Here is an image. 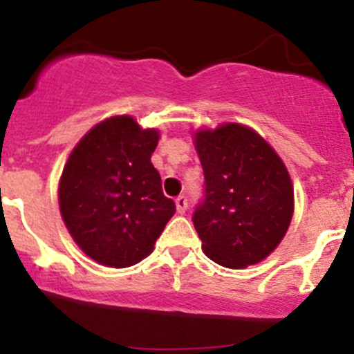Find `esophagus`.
<instances>
[{"mask_svg": "<svg viewBox=\"0 0 354 354\" xmlns=\"http://www.w3.org/2000/svg\"><path fill=\"white\" fill-rule=\"evenodd\" d=\"M174 202H176V210H178V214H185V212H187V209H188V200H187V197H185V195H180V197L174 200Z\"/></svg>", "mask_w": 354, "mask_h": 354, "instance_id": "esophagus-1", "label": "esophagus"}]
</instances>
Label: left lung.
Returning a JSON list of instances; mask_svg holds the SVG:
<instances>
[{
	"instance_id": "8db88e82",
	"label": "left lung",
	"mask_w": 354,
	"mask_h": 354,
	"mask_svg": "<svg viewBox=\"0 0 354 354\" xmlns=\"http://www.w3.org/2000/svg\"><path fill=\"white\" fill-rule=\"evenodd\" d=\"M195 149L205 183L192 221L203 253L227 269L262 262L295 210L286 166L255 130L238 123L197 131Z\"/></svg>"
}]
</instances>
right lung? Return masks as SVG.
Segmentation results:
<instances>
[{"instance_id": "right-lung-1", "label": "right lung", "mask_w": 354, "mask_h": 354, "mask_svg": "<svg viewBox=\"0 0 354 354\" xmlns=\"http://www.w3.org/2000/svg\"><path fill=\"white\" fill-rule=\"evenodd\" d=\"M159 131L131 116L95 124L75 145L59 180V210L75 243L102 266H135L176 212L151 156Z\"/></svg>"}]
</instances>
